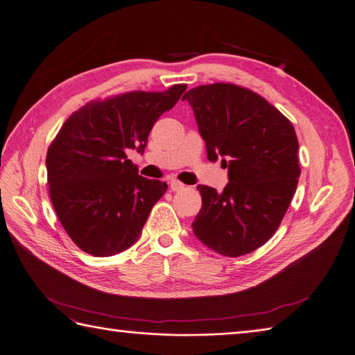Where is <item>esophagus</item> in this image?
<instances>
[{
  "mask_svg": "<svg viewBox=\"0 0 355 355\" xmlns=\"http://www.w3.org/2000/svg\"><path fill=\"white\" fill-rule=\"evenodd\" d=\"M169 187H171V190H173V191H180V190L184 189V184H182V182H180L178 180H171Z\"/></svg>",
  "mask_w": 355,
  "mask_h": 355,
  "instance_id": "obj_1",
  "label": "esophagus"
}]
</instances>
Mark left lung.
I'll return each mask as SVG.
<instances>
[{"mask_svg":"<svg viewBox=\"0 0 355 355\" xmlns=\"http://www.w3.org/2000/svg\"><path fill=\"white\" fill-rule=\"evenodd\" d=\"M182 101L194 112L207 159H220L230 180L222 193L198 186L202 209L193 232L222 256L252 253L278 230L298 184L294 125L265 98L232 83L193 87Z\"/></svg>","mask_w":355,"mask_h":355,"instance_id":"obj_1","label":"left lung"}]
</instances>
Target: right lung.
<instances>
[{"mask_svg":"<svg viewBox=\"0 0 355 355\" xmlns=\"http://www.w3.org/2000/svg\"><path fill=\"white\" fill-rule=\"evenodd\" d=\"M187 85L127 92L73 112L49 144L46 173L55 214L73 243L96 257L133 245L168 186L139 175L127 152L143 153L153 124Z\"/></svg>","mask_w":355,"mask_h":355,"instance_id":"add662e5","label":"right lung"}]
</instances>
